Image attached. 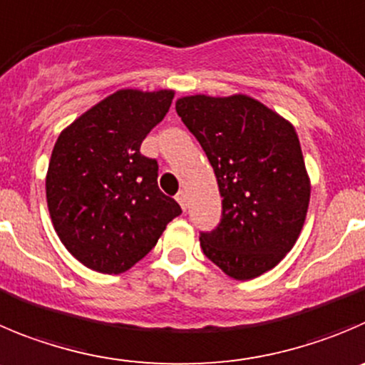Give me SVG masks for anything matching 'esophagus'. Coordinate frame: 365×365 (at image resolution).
<instances>
[{
  "mask_svg": "<svg viewBox=\"0 0 365 365\" xmlns=\"http://www.w3.org/2000/svg\"><path fill=\"white\" fill-rule=\"evenodd\" d=\"M176 202L180 203V207H182L183 210H187V205H189V202H187V192H185V190H180V192L176 194Z\"/></svg>",
  "mask_w": 365,
  "mask_h": 365,
  "instance_id": "1",
  "label": "esophagus"
}]
</instances>
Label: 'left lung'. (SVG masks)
<instances>
[{"mask_svg": "<svg viewBox=\"0 0 365 365\" xmlns=\"http://www.w3.org/2000/svg\"><path fill=\"white\" fill-rule=\"evenodd\" d=\"M176 113L205 151L221 221L202 232L203 254L229 277H259L294 248L309 205V176L290 122L248 95H189Z\"/></svg>", "mask_w": 365, "mask_h": 365, "instance_id": "left-lung-1", "label": "left lung"}]
</instances>
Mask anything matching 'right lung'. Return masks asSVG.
<instances>
[{
  "mask_svg": "<svg viewBox=\"0 0 365 365\" xmlns=\"http://www.w3.org/2000/svg\"><path fill=\"white\" fill-rule=\"evenodd\" d=\"M175 91L118 90L61 131L46 173V202L66 250L101 274H122L151 252L182 214L158 189V163L140 145Z\"/></svg>",
  "mask_w": 365,
  "mask_h": 365,
  "instance_id": "add662e5",
  "label": "right lung"
}]
</instances>
